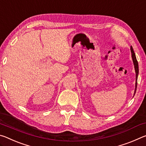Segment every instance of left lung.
Masks as SVG:
<instances>
[{"instance_id": "left-lung-1", "label": "left lung", "mask_w": 146, "mask_h": 146, "mask_svg": "<svg viewBox=\"0 0 146 146\" xmlns=\"http://www.w3.org/2000/svg\"><path fill=\"white\" fill-rule=\"evenodd\" d=\"M131 56L133 62V64H134L135 66V73H136V83H135V93L134 95L136 93V90H137V79H138V64L137 60V58H136L135 53L133 51V49L132 46H131Z\"/></svg>"}]
</instances>
